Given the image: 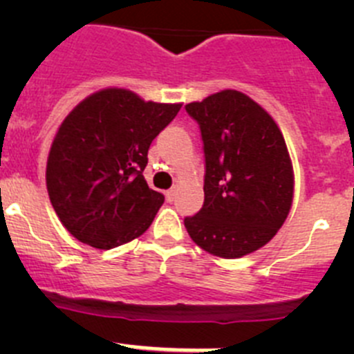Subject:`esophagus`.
<instances>
[{
  "label": "esophagus",
  "mask_w": 354,
  "mask_h": 354,
  "mask_svg": "<svg viewBox=\"0 0 354 354\" xmlns=\"http://www.w3.org/2000/svg\"><path fill=\"white\" fill-rule=\"evenodd\" d=\"M176 187H173V188H169V190L166 192V200L167 202H173L174 200V197H176Z\"/></svg>",
  "instance_id": "obj_1"
}]
</instances>
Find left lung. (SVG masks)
<instances>
[{
	"label": "left lung",
	"mask_w": 354,
	"mask_h": 354,
	"mask_svg": "<svg viewBox=\"0 0 354 354\" xmlns=\"http://www.w3.org/2000/svg\"><path fill=\"white\" fill-rule=\"evenodd\" d=\"M185 109L198 123L205 154L203 205L185 227L205 252L240 259L269 243L291 209L286 142L272 116L233 88Z\"/></svg>",
	"instance_id": "1"
}]
</instances>
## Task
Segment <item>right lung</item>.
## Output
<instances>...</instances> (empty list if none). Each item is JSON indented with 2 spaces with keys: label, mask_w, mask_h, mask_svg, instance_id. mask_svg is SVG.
Instances as JSON below:
<instances>
[{
  "label": "right lung",
  "mask_w": 354,
  "mask_h": 354,
  "mask_svg": "<svg viewBox=\"0 0 354 354\" xmlns=\"http://www.w3.org/2000/svg\"><path fill=\"white\" fill-rule=\"evenodd\" d=\"M180 109L118 87L102 88L71 109L46 166L49 200L68 233L109 250L149 230L164 195L149 188L142 173L152 140Z\"/></svg>",
  "instance_id": "add662e5"
}]
</instances>
